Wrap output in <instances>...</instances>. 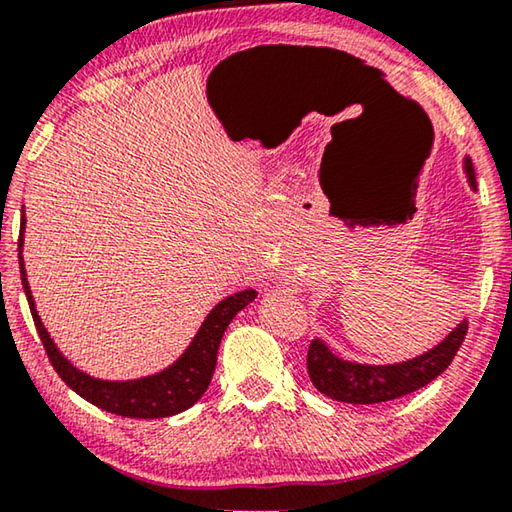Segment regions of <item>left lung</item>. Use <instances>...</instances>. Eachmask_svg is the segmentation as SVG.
<instances>
[{"instance_id": "1", "label": "left lung", "mask_w": 512, "mask_h": 512, "mask_svg": "<svg viewBox=\"0 0 512 512\" xmlns=\"http://www.w3.org/2000/svg\"><path fill=\"white\" fill-rule=\"evenodd\" d=\"M463 173L467 185L476 192V176L470 155L463 158ZM465 334L467 318L456 323L452 332H447L445 339L427 352L395 363H361L343 359L320 336H314L307 354L311 384L336 402L381 404L397 400V397L418 391L438 375H443L461 348Z\"/></svg>"}]
</instances>
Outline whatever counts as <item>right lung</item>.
I'll use <instances>...</instances> for the list:
<instances>
[{
	"label": "right lung",
	"instance_id": "add662e5",
	"mask_svg": "<svg viewBox=\"0 0 512 512\" xmlns=\"http://www.w3.org/2000/svg\"><path fill=\"white\" fill-rule=\"evenodd\" d=\"M24 212V210H22ZM24 225H27V216L22 214L20 223V273H22V287L27 293L29 307L33 323L40 334V341L45 345L47 357L51 366L56 368L60 379L72 388L76 395H81L83 400L99 406V409L124 415V418H169V415L183 413L189 406H194L201 400L203 393L210 386L214 368H216V354H219V345L225 334V329L232 323L241 309L248 307L250 302L257 298L255 289H241L232 296L216 302L210 314L198 327L192 343L187 345L185 352L180 357L169 363L167 368H162L153 375L135 377V379H99L92 377L88 372L76 368L69 361L56 341L51 339L45 323L36 309V300L27 280V268H24Z\"/></svg>",
	"mask_w": 512,
	"mask_h": 512
}]
</instances>
